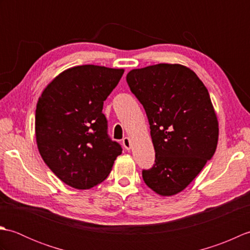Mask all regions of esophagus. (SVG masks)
<instances>
[{
    "label": "esophagus",
    "instance_id": "1",
    "mask_svg": "<svg viewBox=\"0 0 250 250\" xmlns=\"http://www.w3.org/2000/svg\"><path fill=\"white\" fill-rule=\"evenodd\" d=\"M122 145H124V147L125 148L126 150H130V149H131V147H132L130 137H125V139L122 140Z\"/></svg>",
    "mask_w": 250,
    "mask_h": 250
}]
</instances>
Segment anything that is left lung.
Instances as JSON below:
<instances>
[{"label": "left lung", "instance_id": "left-lung-1", "mask_svg": "<svg viewBox=\"0 0 250 250\" xmlns=\"http://www.w3.org/2000/svg\"><path fill=\"white\" fill-rule=\"evenodd\" d=\"M126 82L144 106L156 151V163L143 169V179L162 196L177 194L216 151L219 128L209 93L182 64L135 68Z\"/></svg>", "mask_w": 250, "mask_h": 250}]
</instances>
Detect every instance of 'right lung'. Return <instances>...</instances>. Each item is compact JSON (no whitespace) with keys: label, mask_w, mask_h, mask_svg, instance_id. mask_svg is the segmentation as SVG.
Listing matches in <instances>:
<instances>
[{"label":"right lung","mask_w":250,"mask_h":250,"mask_svg":"<svg viewBox=\"0 0 250 250\" xmlns=\"http://www.w3.org/2000/svg\"><path fill=\"white\" fill-rule=\"evenodd\" d=\"M124 68L79 65L60 73L39 99L35 136L39 151L58 178L90 189L108 176L122 148L107 134L103 103Z\"/></svg>","instance_id":"right-lung-1"}]
</instances>
